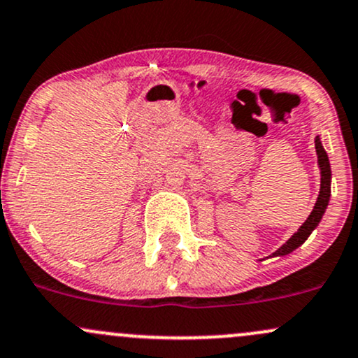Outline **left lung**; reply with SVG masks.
<instances>
[{"label":"left lung","mask_w":358,"mask_h":358,"mask_svg":"<svg viewBox=\"0 0 358 358\" xmlns=\"http://www.w3.org/2000/svg\"><path fill=\"white\" fill-rule=\"evenodd\" d=\"M316 144V152H317V163H320V170H321V190H320V197L316 200V206L309 217L306 219V222L297 229V233L294 234L292 238L289 239L285 245H282L280 248L273 253V257H282V255H289L290 251H294L296 248H299L302 243L309 238V234L313 233L314 227L317 226L323 217L326 207H328L329 202V195H331V187H329V182H331V168H329V161H328V155L321 146V141L320 137H316L314 141Z\"/></svg>","instance_id":"8db88e82"}]
</instances>
